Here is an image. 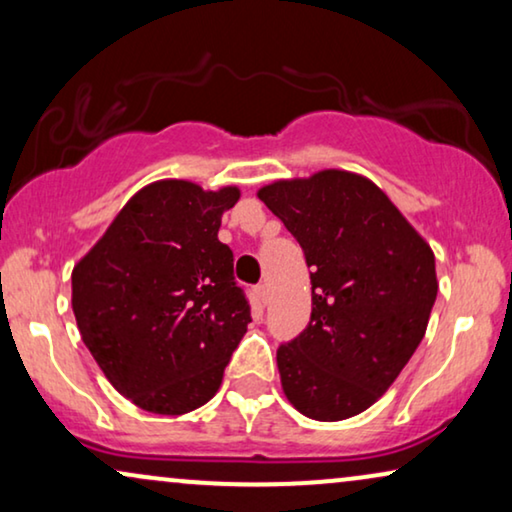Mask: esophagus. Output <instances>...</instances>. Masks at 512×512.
<instances>
[{
	"mask_svg": "<svg viewBox=\"0 0 512 512\" xmlns=\"http://www.w3.org/2000/svg\"><path fill=\"white\" fill-rule=\"evenodd\" d=\"M254 293H256L258 303H261V305L268 303V289H265V284H258L256 289H254Z\"/></svg>",
	"mask_w": 512,
	"mask_h": 512,
	"instance_id": "34e87169",
	"label": "esophagus"
}]
</instances>
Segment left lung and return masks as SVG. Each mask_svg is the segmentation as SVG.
I'll list each match as a JSON object with an SVG mask.
<instances>
[{"instance_id":"obj_1","label":"left lung","mask_w":512,"mask_h":512,"mask_svg":"<svg viewBox=\"0 0 512 512\" xmlns=\"http://www.w3.org/2000/svg\"><path fill=\"white\" fill-rule=\"evenodd\" d=\"M258 198L312 268L310 324L277 349L284 394L317 422L359 415L424 338L438 293L433 251L361 174L324 170L275 181Z\"/></svg>"}]
</instances>
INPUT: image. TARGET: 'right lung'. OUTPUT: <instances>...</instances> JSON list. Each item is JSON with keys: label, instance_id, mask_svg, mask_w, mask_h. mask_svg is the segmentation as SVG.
Returning a JSON list of instances; mask_svg holds the SVG:
<instances>
[{"label": "right lung", "instance_id": "add662e5", "mask_svg": "<svg viewBox=\"0 0 512 512\" xmlns=\"http://www.w3.org/2000/svg\"><path fill=\"white\" fill-rule=\"evenodd\" d=\"M240 188L202 191L163 179L144 186L74 265L81 338L118 394L153 415H186L221 387L251 321L219 242Z\"/></svg>", "mask_w": 512, "mask_h": 512}]
</instances>
